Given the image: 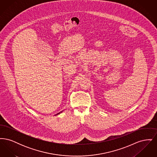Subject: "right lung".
<instances>
[{"instance_id":"1","label":"right lung","mask_w":157,"mask_h":157,"mask_svg":"<svg viewBox=\"0 0 157 157\" xmlns=\"http://www.w3.org/2000/svg\"><path fill=\"white\" fill-rule=\"evenodd\" d=\"M59 113H58V114H59Z\"/></svg>"}]
</instances>
